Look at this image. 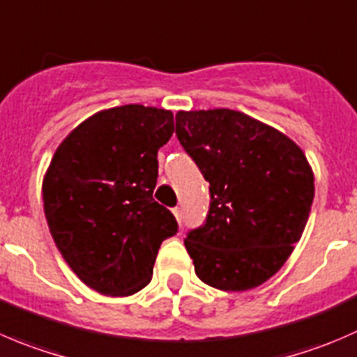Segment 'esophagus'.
<instances>
[{
    "label": "esophagus",
    "instance_id": "obj_1",
    "mask_svg": "<svg viewBox=\"0 0 357 357\" xmlns=\"http://www.w3.org/2000/svg\"><path fill=\"white\" fill-rule=\"evenodd\" d=\"M174 215L175 218H177L178 224H182V210H180V208H174Z\"/></svg>",
    "mask_w": 357,
    "mask_h": 357
}]
</instances>
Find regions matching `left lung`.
<instances>
[{
    "label": "left lung",
    "mask_w": 357,
    "mask_h": 357,
    "mask_svg": "<svg viewBox=\"0 0 357 357\" xmlns=\"http://www.w3.org/2000/svg\"><path fill=\"white\" fill-rule=\"evenodd\" d=\"M177 139L210 182L206 224L183 245L196 276L222 291L260 287L302 238L314 172L297 144L245 112L178 111Z\"/></svg>",
    "instance_id": "1"
}]
</instances>
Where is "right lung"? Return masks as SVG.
<instances>
[{"mask_svg":"<svg viewBox=\"0 0 357 357\" xmlns=\"http://www.w3.org/2000/svg\"><path fill=\"white\" fill-rule=\"evenodd\" d=\"M175 130L174 112L140 104L104 109L60 142L43 177L52 238L91 290L128 297L153 280L161 243L177 232L153 199L158 151Z\"/></svg>","mask_w":357,"mask_h":357,"instance_id":"add662e5","label":"right lung"}]
</instances>
